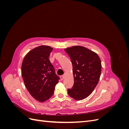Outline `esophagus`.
I'll return each mask as SVG.
<instances>
[{"instance_id": "obj_1", "label": "esophagus", "mask_w": 129, "mask_h": 129, "mask_svg": "<svg viewBox=\"0 0 129 129\" xmlns=\"http://www.w3.org/2000/svg\"><path fill=\"white\" fill-rule=\"evenodd\" d=\"M64 75L60 76V79H61V80H62V81L64 79Z\"/></svg>"}]
</instances>
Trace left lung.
<instances>
[{
    "label": "left lung",
    "instance_id": "obj_1",
    "mask_svg": "<svg viewBox=\"0 0 129 129\" xmlns=\"http://www.w3.org/2000/svg\"><path fill=\"white\" fill-rule=\"evenodd\" d=\"M64 50L71 57L74 80L68 93L77 101L82 100L91 94L99 82L102 69L100 58L83 46H73Z\"/></svg>",
    "mask_w": 129,
    "mask_h": 129
}]
</instances>
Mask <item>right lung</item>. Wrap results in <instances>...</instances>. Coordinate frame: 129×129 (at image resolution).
I'll return each mask as SVG.
<instances>
[{
    "label": "right lung",
    "instance_id": "obj_1",
    "mask_svg": "<svg viewBox=\"0 0 129 129\" xmlns=\"http://www.w3.org/2000/svg\"><path fill=\"white\" fill-rule=\"evenodd\" d=\"M53 48L48 46L37 47L27 53L21 65V75L27 90L33 98L44 102L54 92L60 77L49 60Z\"/></svg>",
    "mask_w": 129,
    "mask_h": 129
}]
</instances>
